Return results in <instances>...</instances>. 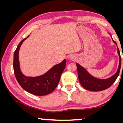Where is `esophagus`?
<instances>
[{"instance_id": "esophagus-1", "label": "esophagus", "mask_w": 123, "mask_h": 123, "mask_svg": "<svg viewBox=\"0 0 123 123\" xmlns=\"http://www.w3.org/2000/svg\"><path fill=\"white\" fill-rule=\"evenodd\" d=\"M69 58L70 60H72V61H74L76 59V57L75 55H70L69 57Z\"/></svg>"}]
</instances>
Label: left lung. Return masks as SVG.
Returning a JSON list of instances; mask_svg holds the SVG:
<instances>
[{"mask_svg":"<svg viewBox=\"0 0 123 123\" xmlns=\"http://www.w3.org/2000/svg\"><path fill=\"white\" fill-rule=\"evenodd\" d=\"M112 39L113 42L115 44L117 47L116 42L112 39L111 35L109 33ZM117 54L119 57V64H118V69L116 72L111 77L107 79H99L93 76L92 74L87 71L83 66L80 65L79 63H76V66L77 68V72H78V77L79 79L80 84L82 86L83 88L86 90L91 91H100L102 90H106L108 88L113 84L114 82L117 79L119 74L120 70L121 60L120 54L119 49L117 47Z\"/></svg>","mask_w":123,"mask_h":123,"instance_id":"obj_1","label":"left lung"}]
</instances>
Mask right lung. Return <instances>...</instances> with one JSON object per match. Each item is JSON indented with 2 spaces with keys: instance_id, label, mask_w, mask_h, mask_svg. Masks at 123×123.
I'll list each match as a JSON object with an SVG mask.
<instances>
[{
  "instance_id": "obj_1",
  "label": "right lung",
  "mask_w": 123,
  "mask_h": 123,
  "mask_svg": "<svg viewBox=\"0 0 123 123\" xmlns=\"http://www.w3.org/2000/svg\"><path fill=\"white\" fill-rule=\"evenodd\" d=\"M27 38L23 39L19 43L14 54L13 68L15 76L21 87L30 94L37 96L48 95L53 92L58 86L61 76L65 68L66 60L64 59L61 63L55 65L42 75L35 77L26 76L21 72L18 54L22 43Z\"/></svg>"
}]
</instances>
